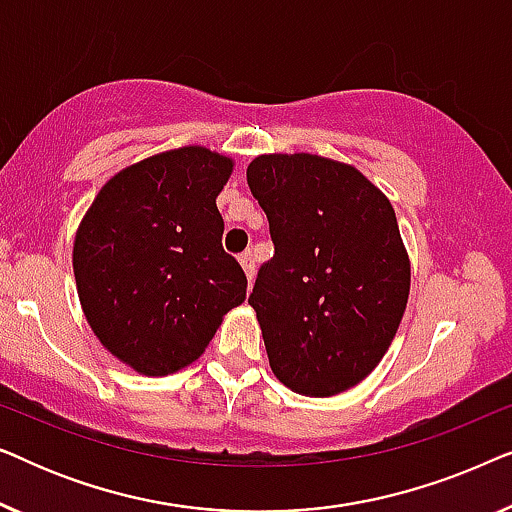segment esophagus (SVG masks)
Listing matches in <instances>:
<instances>
[{
  "label": "esophagus",
  "instance_id": "34e87169",
  "mask_svg": "<svg viewBox=\"0 0 512 512\" xmlns=\"http://www.w3.org/2000/svg\"><path fill=\"white\" fill-rule=\"evenodd\" d=\"M240 265H242L244 275H247V282H249V284L254 282V275H256V265H254V258H251V254H242V256H240Z\"/></svg>",
  "mask_w": 512,
  "mask_h": 512
}]
</instances>
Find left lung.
<instances>
[{
	"mask_svg": "<svg viewBox=\"0 0 512 512\" xmlns=\"http://www.w3.org/2000/svg\"><path fill=\"white\" fill-rule=\"evenodd\" d=\"M247 181L275 242L249 296L272 373L296 394H342L377 368L408 305L394 207L354 165L314 153H263Z\"/></svg>",
	"mask_w": 512,
	"mask_h": 512,
	"instance_id": "8db88e82",
	"label": "left lung"
}]
</instances>
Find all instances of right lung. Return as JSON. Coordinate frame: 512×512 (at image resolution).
Instances as JSON below:
<instances>
[{"mask_svg":"<svg viewBox=\"0 0 512 512\" xmlns=\"http://www.w3.org/2000/svg\"><path fill=\"white\" fill-rule=\"evenodd\" d=\"M233 167L198 144L156 153L116 172L76 228L81 310L102 347L139 375L191 366L247 298L216 207Z\"/></svg>","mask_w":512,"mask_h":512,"instance_id":"obj_1","label":"right lung"}]
</instances>
